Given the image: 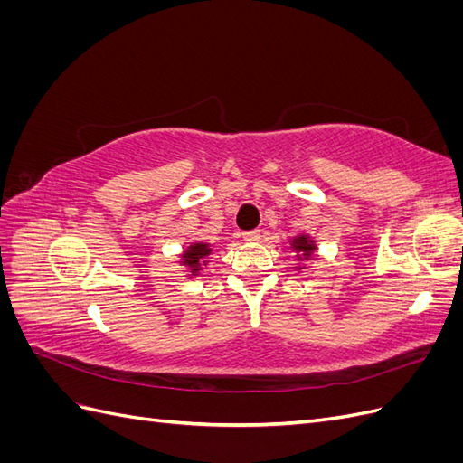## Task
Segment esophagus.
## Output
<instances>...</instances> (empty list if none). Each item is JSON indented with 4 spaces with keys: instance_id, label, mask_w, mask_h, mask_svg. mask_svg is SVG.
<instances>
[{
    "instance_id": "1",
    "label": "esophagus",
    "mask_w": 463,
    "mask_h": 463,
    "mask_svg": "<svg viewBox=\"0 0 463 463\" xmlns=\"http://www.w3.org/2000/svg\"><path fill=\"white\" fill-rule=\"evenodd\" d=\"M243 240L245 241H259L260 240V230H250L243 233Z\"/></svg>"
}]
</instances>
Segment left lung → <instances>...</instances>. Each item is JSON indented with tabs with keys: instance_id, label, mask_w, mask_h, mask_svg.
Listing matches in <instances>:
<instances>
[{
	"instance_id": "left-lung-1",
	"label": "left lung",
	"mask_w": 463,
	"mask_h": 463,
	"mask_svg": "<svg viewBox=\"0 0 463 463\" xmlns=\"http://www.w3.org/2000/svg\"><path fill=\"white\" fill-rule=\"evenodd\" d=\"M291 247H293V250H298V253H301L305 259H309V257L313 255V250L317 249V247H315V241L309 240V237H307V235L293 237V240H291Z\"/></svg>"
}]
</instances>
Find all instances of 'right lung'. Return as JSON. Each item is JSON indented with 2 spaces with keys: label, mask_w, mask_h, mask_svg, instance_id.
Returning a JSON list of instances; mask_svg holds the SVG:
<instances>
[{
  "label": "right lung",
  "mask_w": 463,
  "mask_h": 463,
  "mask_svg": "<svg viewBox=\"0 0 463 463\" xmlns=\"http://www.w3.org/2000/svg\"><path fill=\"white\" fill-rule=\"evenodd\" d=\"M213 253V249H210L208 243H193L187 247V250L184 255H181V260H184V264L189 269V272L193 276H197L201 272L203 266L206 264V257Z\"/></svg>",
  "instance_id": "1"
}]
</instances>
